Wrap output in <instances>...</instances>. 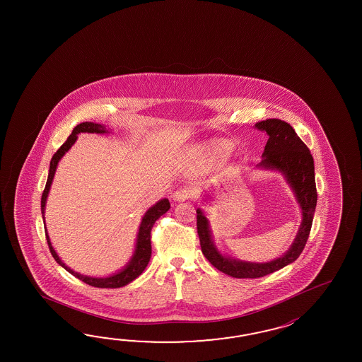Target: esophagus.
Returning <instances> with one entry per match:
<instances>
[{
  "label": "esophagus",
  "instance_id": "obj_1",
  "mask_svg": "<svg viewBox=\"0 0 362 362\" xmlns=\"http://www.w3.org/2000/svg\"><path fill=\"white\" fill-rule=\"evenodd\" d=\"M192 198V190H189V189H180L177 192L173 194V200L175 202H184V200L190 199Z\"/></svg>",
  "mask_w": 362,
  "mask_h": 362
}]
</instances>
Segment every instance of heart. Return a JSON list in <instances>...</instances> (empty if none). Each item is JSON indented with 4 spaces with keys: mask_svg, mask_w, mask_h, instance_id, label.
Segmentation results:
<instances>
[{
    "mask_svg": "<svg viewBox=\"0 0 362 362\" xmlns=\"http://www.w3.org/2000/svg\"><path fill=\"white\" fill-rule=\"evenodd\" d=\"M234 151V144L229 139H217L200 147L198 154L211 162L220 163L226 160Z\"/></svg>",
    "mask_w": 362,
    "mask_h": 362,
    "instance_id": "heart-1",
    "label": "heart"
}]
</instances>
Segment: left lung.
<instances>
[{
	"instance_id": "8db88e82",
	"label": "left lung",
	"mask_w": 362,
	"mask_h": 362,
	"mask_svg": "<svg viewBox=\"0 0 362 362\" xmlns=\"http://www.w3.org/2000/svg\"><path fill=\"white\" fill-rule=\"evenodd\" d=\"M255 128L267 132L269 137L262 155V162L256 168L277 170L284 175L300 206L301 223L293 245L282 256L268 262H243L218 251L212 237L209 220L198 208L197 228L202 252L215 268L234 278L264 277L295 262L307 243L317 204L313 156L293 127L279 119H268L255 124Z\"/></svg>"
}]
</instances>
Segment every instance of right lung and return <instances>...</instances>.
Listing matches in <instances>:
<instances>
[{"label": "right lung", "mask_w": 362, "mask_h": 362, "mask_svg": "<svg viewBox=\"0 0 362 362\" xmlns=\"http://www.w3.org/2000/svg\"><path fill=\"white\" fill-rule=\"evenodd\" d=\"M80 133H97V134H105L110 133L106 125L103 124L92 123V122H85V123L78 124L72 133L69 134L67 141L62 145L58 151L53 155L52 160H50V168H49V175H47V185L41 197V214H42V220H44V226H45V235H47V245L49 250L53 255L55 262L61 265L62 268L67 270L72 276L78 278L80 281H83L85 284L94 287H100V288H119L123 286L131 284L132 281H134L136 278L142 274V272L145 270L147 264L150 262L151 257V229L155 221L164 215L170 208V200L167 198L159 200L158 203H155L153 207L148 208L146 214L142 217V221L139 223V233H137V239H136V246H134V252L132 255L131 260L127 262V265L123 269L116 272L114 274L108 276V277H89L80 274L75 270L69 268L64 262H62L61 257L55 252L54 247L52 246V242L47 234V225H45V206H47V195L50 192V187L53 184V178H54L55 170L58 167V163L61 160L64 154L69 151L71 147L74 146V144L76 142L77 134Z\"/></svg>", "instance_id": "add662e5"}]
</instances>
